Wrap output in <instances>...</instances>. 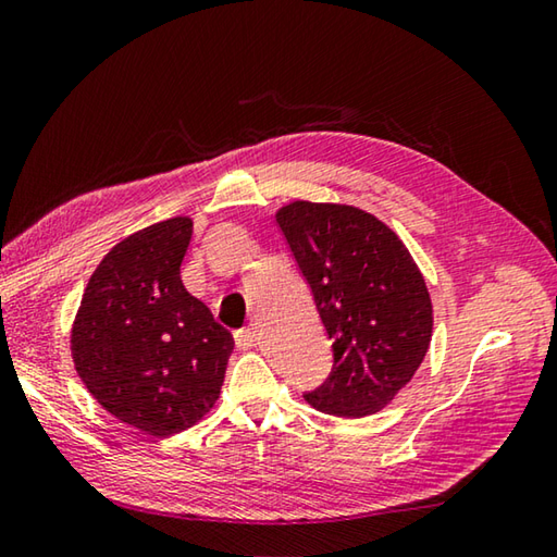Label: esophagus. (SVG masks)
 Listing matches in <instances>:
<instances>
[{"mask_svg": "<svg viewBox=\"0 0 557 557\" xmlns=\"http://www.w3.org/2000/svg\"><path fill=\"white\" fill-rule=\"evenodd\" d=\"M234 341H236V346H238L240 350L252 348V343H256V331H252V329H238V331L234 333Z\"/></svg>", "mask_w": 557, "mask_h": 557, "instance_id": "obj_1", "label": "esophagus"}]
</instances>
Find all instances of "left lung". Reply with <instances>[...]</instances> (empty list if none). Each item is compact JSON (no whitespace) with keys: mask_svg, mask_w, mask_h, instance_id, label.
I'll return each mask as SVG.
<instances>
[{"mask_svg":"<svg viewBox=\"0 0 557 557\" xmlns=\"http://www.w3.org/2000/svg\"><path fill=\"white\" fill-rule=\"evenodd\" d=\"M277 226L311 289L333 366L313 409L366 417L394 399L426 356L433 313L426 282L394 231L346 205L295 201Z\"/></svg>","mask_w":557,"mask_h":557,"instance_id":"8db88e82","label":"left lung"}]
</instances>
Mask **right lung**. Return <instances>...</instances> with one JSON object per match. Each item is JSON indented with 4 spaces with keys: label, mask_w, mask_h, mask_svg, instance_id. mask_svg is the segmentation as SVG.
<instances>
[{
    "label": "right lung",
    "mask_w": 557,
    "mask_h": 557,
    "mask_svg": "<svg viewBox=\"0 0 557 557\" xmlns=\"http://www.w3.org/2000/svg\"><path fill=\"white\" fill-rule=\"evenodd\" d=\"M189 238L191 221L177 216L121 240L89 277L73 326L89 394L150 436L185 431L214 407L234 350L180 280Z\"/></svg>",
    "instance_id": "obj_1"
}]
</instances>
